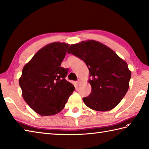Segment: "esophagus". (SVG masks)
I'll return each mask as SVG.
<instances>
[{
    "label": "esophagus",
    "instance_id": "34e87169",
    "mask_svg": "<svg viewBox=\"0 0 149 149\" xmlns=\"http://www.w3.org/2000/svg\"><path fill=\"white\" fill-rule=\"evenodd\" d=\"M81 83V81L80 79L77 80V85H79Z\"/></svg>",
    "mask_w": 149,
    "mask_h": 149
}]
</instances>
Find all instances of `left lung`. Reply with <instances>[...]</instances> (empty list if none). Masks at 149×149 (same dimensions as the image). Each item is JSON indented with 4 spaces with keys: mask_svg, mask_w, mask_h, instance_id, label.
<instances>
[{
    "mask_svg": "<svg viewBox=\"0 0 149 149\" xmlns=\"http://www.w3.org/2000/svg\"><path fill=\"white\" fill-rule=\"evenodd\" d=\"M67 52L84 61L89 70L91 91L83 99L86 106L97 111H107L118 105L127 93L131 77L126 61L95 40L72 44Z\"/></svg>",
    "mask_w": 149,
    "mask_h": 149,
    "instance_id": "8db88e82",
    "label": "left lung"
}]
</instances>
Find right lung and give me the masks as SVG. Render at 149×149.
Returning a JSON list of instances; mask_svg holds the SVG:
<instances>
[{
  "label": "right lung",
  "instance_id": "right-lung-1",
  "mask_svg": "<svg viewBox=\"0 0 149 149\" xmlns=\"http://www.w3.org/2000/svg\"><path fill=\"white\" fill-rule=\"evenodd\" d=\"M69 44L53 42L40 49L24 65L19 84L24 100L42 116L59 113L75 90L65 79L68 69L61 64Z\"/></svg>",
  "mask_w": 149,
  "mask_h": 149
}]
</instances>
